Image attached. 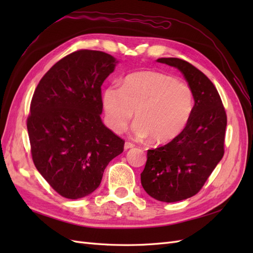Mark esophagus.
I'll return each instance as SVG.
<instances>
[{"instance_id":"obj_1","label":"esophagus","mask_w":253,"mask_h":253,"mask_svg":"<svg viewBox=\"0 0 253 253\" xmlns=\"http://www.w3.org/2000/svg\"><path fill=\"white\" fill-rule=\"evenodd\" d=\"M135 145H134V143H132V142H128V141H126V143H125V150H128V149H132V148H134Z\"/></svg>"}]
</instances>
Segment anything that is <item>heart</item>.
Instances as JSON below:
<instances>
[{
  "label": "heart",
  "mask_w": 253,
  "mask_h": 253,
  "mask_svg": "<svg viewBox=\"0 0 253 253\" xmlns=\"http://www.w3.org/2000/svg\"><path fill=\"white\" fill-rule=\"evenodd\" d=\"M105 120L112 131L126 127L135 112L132 132L137 138L166 143L185 128L193 110V94L187 84L169 75L142 71L128 75L118 85L103 90Z\"/></svg>",
  "instance_id": "heart-1"
}]
</instances>
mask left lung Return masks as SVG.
I'll use <instances>...</instances> for the list:
<instances>
[{
  "label": "left lung",
  "mask_w": 253,
  "mask_h": 253,
  "mask_svg": "<svg viewBox=\"0 0 253 253\" xmlns=\"http://www.w3.org/2000/svg\"><path fill=\"white\" fill-rule=\"evenodd\" d=\"M183 75L194 106L182 132L163 147L148 150L141 185L151 197L174 203L192 197L224 156L227 116L218 91L207 76L178 58H159Z\"/></svg>",
  "instance_id": "8db88e82"
}]
</instances>
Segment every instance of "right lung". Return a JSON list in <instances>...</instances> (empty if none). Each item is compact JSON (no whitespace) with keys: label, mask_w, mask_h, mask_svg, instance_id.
Listing matches in <instances>:
<instances>
[{"label":"right lung","mask_w":253,"mask_h":253,"mask_svg":"<svg viewBox=\"0 0 253 253\" xmlns=\"http://www.w3.org/2000/svg\"><path fill=\"white\" fill-rule=\"evenodd\" d=\"M118 61L81 49L64 57L35 90L27 131L37 170L61 196L78 200L99 187L125 141L101 120V85Z\"/></svg>","instance_id":"1"}]
</instances>
